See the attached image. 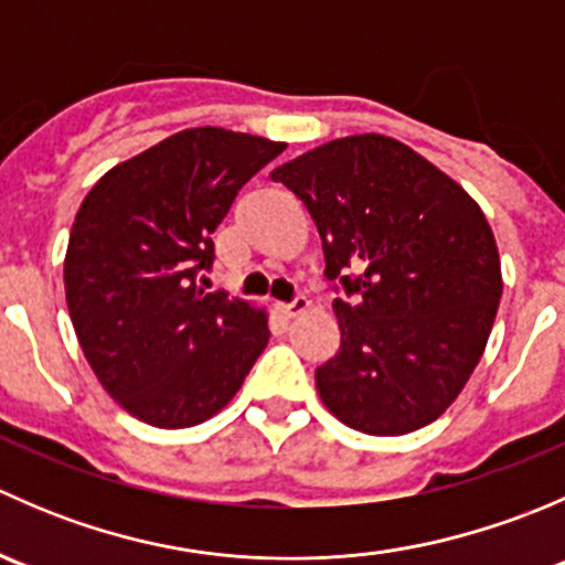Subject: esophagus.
<instances>
[{
  "label": "esophagus",
  "mask_w": 565,
  "mask_h": 565,
  "mask_svg": "<svg viewBox=\"0 0 565 565\" xmlns=\"http://www.w3.org/2000/svg\"><path fill=\"white\" fill-rule=\"evenodd\" d=\"M306 309H309V300H306L303 295H298V298H295L292 303H281V306H278V311H281V315L287 317V319H292V317L303 315Z\"/></svg>",
  "instance_id": "esophagus-1"
}]
</instances>
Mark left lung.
Instances as JSON below:
<instances>
[{"instance_id": "obj_1", "label": "left lung", "mask_w": 565, "mask_h": 565, "mask_svg": "<svg viewBox=\"0 0 565 565\" xmlns=\"http://www.w3.org/2000/svg\"><path fill=\"white\" fill-rule=\"evenodd\" d=\"M315 218L341 347L317 369L324 407L366 435L446 413L481 361L503 292L481 207L380 134L328 141L270 174Z\"/></svg>"}]
</instances>
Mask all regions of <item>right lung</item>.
Wrapping results in <instances>:
<instances>
[{"label":"right lung","mask_w":565,"mask_h":565,"mask_svg":"<svg viewBox=\"0 0 565 565\" xmlns=\"http://www.w3.org/2000/svg\"><path fill=\"white\" fill-rule=\"evenodd\" d=\"M281 141L191 128L119 163L78 207L65 298L100 385L130 415L182 429L218 413L270 330L265 311L202 287L213 232Z\"/></svg>","instance_id":"1"}]
</instances>
